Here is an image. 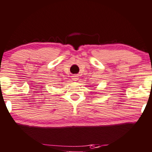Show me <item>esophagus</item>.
I'll use <instances>...</instances> for the list:
<instances>
[{"instance_id": "obj_1", "label": "esophagus", "mask_w": 152, "mask_h": 152, "mask_svg": "<svg viewBox=\"0 0 152 152\" xmlns=\"http://www.w3.org/2000/svg\"><path fill=\"white\" fill-rule=\"evenodd\" d=\"M77 80H78L77 76H74V77H73V80L77 81Z\"/></svg>"}]
</instances>
